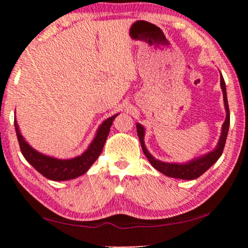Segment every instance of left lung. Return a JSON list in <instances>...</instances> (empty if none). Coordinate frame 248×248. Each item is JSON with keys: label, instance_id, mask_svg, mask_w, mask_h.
<instances>
[{"label": "left lung", "instance_id": "8db88e82", "mask_svg": "<svg viewBox=\"0 0 248 248\" xmlns=\"http://www.w3.org/2000/svg\"><path fill=\"white\" fill-rule=\"evenodd\" d=\"M220 84H221V89L223 93V101H225V108H226V121L222 125V132L221 137H220L219 143L217 145L215 150L209 152L208 155H203L201 158L194 159V160L187 162V164H167V162L159 161L157 159H155L152 155L149 154L144 145L143 137H144V128L141 124H137V130L138 135L140 139L142 150H143L145 157L148 158V160L152 165V167H155L158 171L162 172L164 175H167L168 177L172 178H181V179H195L201 176L202 174L208 170L211 166L220 158V155H222L223 148L226 144V139L228 135L229 130V123H230V114H229V106H228V100H227V93H226V83L223 80V77L220 78Z\"/></svg>", "mask_w": 248, "mask_h": 248}]
</instances>
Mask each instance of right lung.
Returning a JSON list of instances; mask_svg holds the SVG:
<instances>
[{
    "instance_id": "1",
    "label": "right lung",
    "mask_w": 248,
    "mask_h": 248,
    "mask_svg": "<svg viewBox=\"0 0 248 248\" xmlns=\"http://www.w3.org/2000/svg\"><path fill=\"white\" fill-rule=\"evenodd\" d=\"M117 115H114L109 118H107L100 127L98 128L96 138L91 142V144L88 148V150L79 157L73 159H67V160H61L55 159L48 155H42L37 152L35 149H32L25 141L22 135L20 134L18 124L15 120V127L16 132V138L20 145L23 157L37 171L40 172L44 177L52 179V181H67V179H73L83 175L88 171V169L91 167V165L97 160L99 157L103 148L106 142V139L109 133L110 126L113 124Z\"/></svg>"
}]
</instances>
